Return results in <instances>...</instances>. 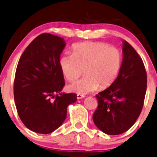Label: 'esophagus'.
<instances>
[{
    "label": "esophagus",
    "mask_w": 157,
    "mask_h": 157,
    "mask_svg": "<svg viewBox=\"0 0 157 157\" xmlns=\"http://www.w3.org/2000/svg\"><path fill=\"white\" fill-rule=\"evenodd\" d=\"M85 98V95H84V94H77V99L80 100V99H82V98Z\"/></svg>",
    "instance_id": "1"
}]
</instances>
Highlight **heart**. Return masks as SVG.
Listing matches in <instances>:
<instances>
[{
  "instance_id": "b5f03b06",
  "label": "heart",
  "mask_w": 157,
  "mask_h": 157,
  "mask_svg": "<svg viewBox=\"0 0 157 157\" xmlns=\"http://www.w3.org/2000/svg\"><path fill=\"white\" fill-rule=\"evenodd\" d=\"M123 64L121 50L103 42H82L73 44L72 55L65 54L59 59L65 78L73 82L82 74L85 76L72 83L68 90L79 94L105 89L115 82Z\"/></svg>"
}]
</instances>
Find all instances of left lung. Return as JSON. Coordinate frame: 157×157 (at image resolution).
Returning <instances> with one entry per match:
<instances>
[{"label":"left lung","instance_id":"obj_1","mask_svg":"<svg viewBox=\"0 0 157 157\" xmlns=\"http://www.w3.org/2000/svg\"><path fill=\"white\" fill-rule=\"evenodd\" d=\"M123 64L117 78L97 94L98 105L92 116L94 124L107 135L126 132L140 116L146 95L147 75L142 59L122 40Z\"/></svg>","mask_w":157,"mask_h":157}]
</instances>
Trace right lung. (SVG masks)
Wrapping results in <instances>:
<instances>
[{
	"mask_svg": "<svg viewBox=\"0 0 157 157\" xmlns=\"http://www.w3.org/2000/svg\"><path fill=\"white\" fill-rule=\"evenodd\" d=\"M65 45L63 38L40 34L19 60L13 84L15 105L21 121L33 132H54L66 119L67 106L77 100L75 94L61 92L65 80L59 59Z\"/></svg>",
	"mask_w": 157,
	"mask_h": 157,
	"instance_id": "right-lung-1",
	"label": "right lung"
}]
</instances>
